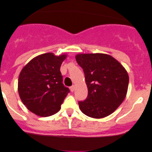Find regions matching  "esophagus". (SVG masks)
I'll return each mask as SVG.
<instances>
[{"instance_id":"34e87169","label":"esophagus","mask_w":152,"mask_h":152,"mask_svg":"<svg viewBox=\"0 0 152 152\" xmlns=\"http://www.w3.org/2000/svg\"><path fill=\"white\" fill-rule=\"evenodd\" d=\"M70 90H71V91L72 92H74V91H75V85H72L71 88H70Z\"/></svg>"}]
</instances>
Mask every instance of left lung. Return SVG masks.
<instances>
[{
    "label": "left lung",
    "mask_w": 152,
    "mask_h": 152,
    "mask_svg": "<svg viewBox=\"0 0 152 152\" xmlns=\"http://www.w3.org/2000/svg\"><path fill=\"white\" fill-rule=\"evenodd\" d=\"M75 58L83 68L88 90L87 99L78 102L81 112L95 119L110 115L126 98L129 85L126 70L107 54H77Z\"/></svg>",
    "instance_id": "1"
}]
</instances>
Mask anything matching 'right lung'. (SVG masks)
Wrapping results in <instances>:
<instances>
[{
	"mask_svg": "<svg viewBox=\"0 0 152 152\" xmlns=\"http://www.w3.org/2000/svg\"><path fill=\"white\" fill-rule=\"evenodd\" d=\"M67 55L45 53L36 56L21 70L18 93L26 108L37 116L46 117L60 110L69 93L62 84L60 67Z\"/></svg>",
	"mask_w": 152,
	"mask_h": 152,
	"instance_id": "1",
	"label": "right lung"
}]
</instances>
